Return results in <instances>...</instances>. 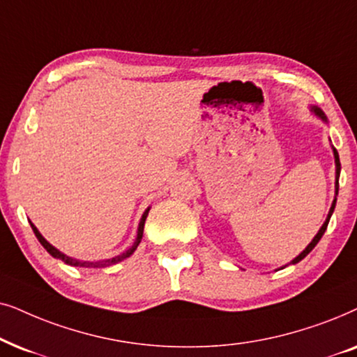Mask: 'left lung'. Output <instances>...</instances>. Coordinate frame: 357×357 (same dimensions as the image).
Wrapping results in <instances>:
<instances>
[{"instance_id": "8db88e82", "label": "left lung", "mask_w": 357, "mask_h": 357, "mask_svg": "<svg viewBox=\"0 0 357 357\" xmlns=\"http://www.w3.org/2000/svg\"><path fill=\"white\" fill-rule=\"evenodd\" d=\"M312 111H313V112H315L318 117H321V119H323V121H326L325 114H323V112L320 111V109H318V107H313V109H312ZM333 153H335V163H336V194H338V188H340V183H338V179H340V171H341V163H340V155H338V151H336V149H333ZM335 206H336V197H335V201H333V204H331L330 213H328V217H326V220H325V223H323V225H321V228H320V230H318V234L315 235V238H313V240H312V243H310V245H308V246H307V248H305V250H303V251H302V253H301V255H298L296 259H294V261H292V264H296V263H298V261H302L303 258H305V256H307L308 253H310V251H312L313 248H315V246H317V243H318V241H320V238H321V236H323V234H325V230H326V227H328V222H330V217H331V213H333V211H335Z\"/></svg>"}]
</instances>
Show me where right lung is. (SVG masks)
<instances>
[{"instance_id":"1","label":"right lung","mask_w":357,"mask_h":357,"mask_svg":"<svg viewBox=\"0 0 357 357\" xmlns=\"http://www.w3.org/2000/svg\"><path fill=\"white\" fill-rule=\"evenodd\" d=\"M149 211H150V208H146L144 215H142V220H140V225H139V234H137V240H135V243L132 245L130 248L126 251V253L119 255V256H116V258H111V259L96 261V263H91V261H78V259H73V258H70V256H65L63 253H60L59 250L54 248V246H52V245L49 243V241H47V240L44 238V236H42V235L39 234V230H37V228L34 227V223H31V227H32V230H34V234H36V236H37V240L40 241V245L44 246V248H45L47 251H49V253H50L52 256H54V258H59V259L63 261V263L70 264V266H82V268H94V269H98V268H106V266H112V264H117V263H121L122 259L129 258V256H130L132 253H134V251L137 250V246H139V243H140L142 236H144V227H145L146 215H149Z\"/></svg>"}]
</instances>
